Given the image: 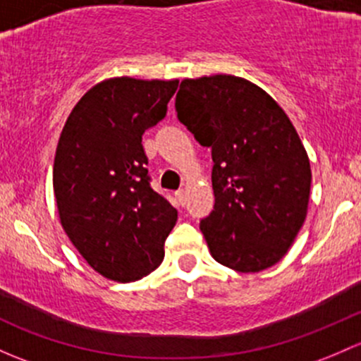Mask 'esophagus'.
I'll list each match as a JSON object with an SVG mask.
<instances>
[{"label": "esophagus", "mask_w": 361, "mask_h": 361, "mask_svg": "<svg viewBox=\"0 0 361 361\" xmlns=\"http://www.w3.org/2000/svg\"><path fill=\"white\" fill-rule=\"evenodd\" d=\"M176 196H177V200H179L180 205H184V202H185V191H184V189H179V191L176 192Z\"/></svg>", "instance_id": "1"}]
</instances>
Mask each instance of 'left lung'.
Segmentation results:
<instances>
[{
  "mask_svg": "<svg viewBox=\"0 0 361 361\" xmlns=\"http://www.w3.org/2000/svg\"><path fill=\"white\" fill-rule=\"evenodd\" d=\"M176 109L212 149L215 205L200 222L212 257L240 273L267 269L287 254L310 202V158L292 121L262 88L231 74L184 80Z\"/></svg>",
  "mask_w": 361,
  "mask_h": 361,
  "instance_id": "left-lung-1",
  "label": "left lung"
}]
</instances>
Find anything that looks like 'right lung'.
Masks as SVG:
<instances>
[{
    "instance_id": "right-lung-1",
    "label": "right lung",
    "mask_w": 361,
    "mask_h": 361,
    "mask_svg": "<svg viewBox=\"0 0 361 361\" xmlns=\"http://www.w3.org/2000/svg\"><path fill=\"white\" fill-rule=\"evenodd\" d=\"M179 81L111 78L71 111L54 192L66 235L102 276L135 281L163 261L177 210L151 188L142 135L166 116Z\"/></svg>"
}]
</instances>
